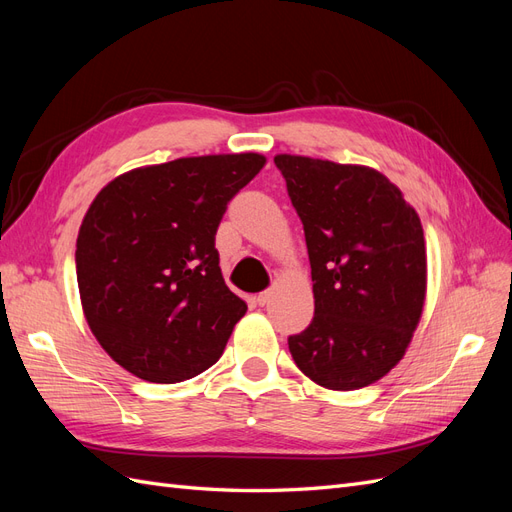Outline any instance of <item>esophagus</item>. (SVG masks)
Wrapping results in <instances>:
<instances>
[{
    "mask_svg": "<svg viewBox=\"0 0 512 512\" xmlns=\"http://www.w3.org/2000/svg\"><path fill=\"white\" fill-rule=\"evenodd\" d=\"M269 299H271V292H269V290H267V292H260L258 297H256V303H258L260 307H265V305L269 303Z\"/></svg>",
    "mask_w": 512,
    "mask_h": 512,
    "instance_id": "esophagus-1",
    "label": "esophagus"
}]
</instances>
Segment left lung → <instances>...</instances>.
I'll list each match as a JSON object with an SVG mask.
<instances>
[{"mask_svg": "<svg viewBox=\"0 0 512 512\" xmlns=\"http://www.w3.org/2000/svg\"><path fill=\"white\" fill-rule=\"evenodd\" d=\"M305 230L314 320L294 363L331 391L374 384L404 359L427 297L421 218L376 168L277 153Z\"/></svg>", "mask_w": 512, "mask_h": 512, "instance_id": "1", "label": "left lung"}]
</instances>
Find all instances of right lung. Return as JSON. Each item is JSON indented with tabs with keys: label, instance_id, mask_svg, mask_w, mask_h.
<instances>
[{
	"label": "right lung",
	"instance_id": "add662e5",
	"mask_svg": "<svg viewBox=\"0 0 512 512\" xmlns=\"http://www.w3.org/2000/svg\"><path fill=\"white\" fill-rule=\"evenodd\" d=\"M265 164L247 151L138 166L89 205L74 254L83 314L136 378L183 382L222 356L247 305L224 282L215 232Z\"/></svg>",
	"mask_w": 512,
	"mask_h": 512
}]
</instances>
